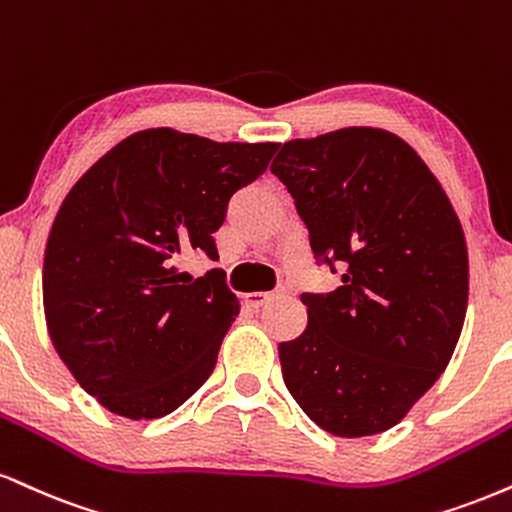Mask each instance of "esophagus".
Segmentation results:
<instances>
[{
	"label": "esophagus",
	"instance_id": "34e87169",
	"mask_svg": "<svg viewBox=\"0 0 512 512\" xmlns=\"http://www.w3.org/2000/svg\"><path fill=\"white\" fill-rule=\"evenodd\" d=\"M281 295H286V286H276L274 291H269V293H260V291L248 293L245 295V303H248L250 307H262V305H267L269 300L281 298Z\"/></svg>",
	"mask_w": 512,
	"mask_h": 512
}]
</instances>
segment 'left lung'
<instances>
[{
  "label": "left lung",
  "instance_id": "left-lung-1",
  "mask_svg": "<svg viewBox=\"0 0 512 512\" xmlns=\"http://www.w3.org/2000/svg\"><path fill=\"white\" fill-rule=\"evenodd\" d=\"M317 264L343 269L303 293L307 329L279 343L286 389L329 434L391 429L451 360L467 310V245L429 166L398 135L343 128L291 140L272 164Z\"/></svg>",
  "mask_w": 512,
  "mask_h": 512
}]
</instances>
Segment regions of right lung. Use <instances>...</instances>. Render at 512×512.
Masks as SVG:
<instances>
[{
  "label": "right lung",
  "mask_w": 512,
  "mask_h": 512,
  "mask_svg": "<svg viewBox=\"0 0 512 512\" xmlns=\"http://www.w3.org/2000/svg\"><path fill=\"white\" fill-rule=\"evenodd\" d=\"M276 143H212L171 128L128 135L66 195L45 250L47 329L76 381L114 415L157 420L205 384L238 298L224 269L176 274Z\"/></svg>",
  "instance_id": "add662e5"
}]
</instances>
